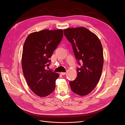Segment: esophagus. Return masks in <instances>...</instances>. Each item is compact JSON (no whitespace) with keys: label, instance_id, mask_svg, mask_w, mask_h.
<instances>
[{"label":"esophagus","instance_id":"34e87169","mask_svg":"<svg viewBox=\"0 0 125 125\" xmlns=\"http://www.w3.org/2000/svg\"><path fill=\"white\" fill-rule=\"evenodd\" d=\"M61 74H62V75H65L66 74V72H61Z\"/></svg>","mask_w":125,"mask_h":125}]
</instances>
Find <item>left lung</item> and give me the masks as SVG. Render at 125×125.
Here are the masks:
<instances>
[{
    "instance_id": "1",
    "label": "left lung",
    "mask_w": 125,
    "mask_h": 125,
    "mask_svg": "<svg viewBox=\"0 0 125 125\" xmlns=\"http://www.w3.org/2000/svg\"><path fill=\"white\" fill-rule=\"evenodd\" d=\"M64 34L71 43L77 63L76 78L69 83L72 92L79 96H85L96 87L101 76L103 51L97 35L85 27L64 29ZM82 63L81 64L80 62Z\"/></svg>"
}]
</instances>
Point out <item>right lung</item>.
<instances>
[{
    "label": "right lung",
    "instance_id": "obj_1",
    "mask_svg": "<svg viewBox=\"0 0 125 125\" xmlns=\"http://www.w3.org/2000/svg\"><path fill=\"white\" fill-rule=\"evenodd\" d=\"M63 37L62 29L34 32L27 37L23 45L22 66L28 85L39 97H46L55 88L59 74L49 67L52 53Z\"/></svg>",
    "mask_w": 125,
    "mask_h": 125
}]
</instances>
